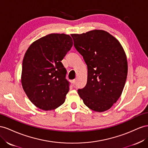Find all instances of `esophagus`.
<instances>
[{"instance_id": "34e87169", "label": "esophagus", "mask_w": 148, "mask_h": 148, "mask_svg": "<svg viewBox=\"0 0 148 148\" xmlns=\"http://www.w3.org/2000/svg\"><path fill=\"white\" fill-rule=\"evenodd\" d=\"M72 83H73V84L74 85V87H75V84H76V81H75V80H73V81H72Z\"/></svg>"}]
</instances>
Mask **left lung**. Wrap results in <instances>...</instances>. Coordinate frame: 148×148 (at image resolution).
I'll return each mask as SVG.
<instances>
[{"mask_svg":"<svg viewBox=\"0 0 148 148\" xmlns=\"http://www.w3.org/2000/svg\"><path fill=\"white\" fill-rule=\"evenodd\" d=\"M75 48L87 66V81L78 94L87 107L102 112L120 98L128 73L125 53L120 42L104 30L71 34Z\"/></svg>","mask_w":148,"mask_h":148,"instance_id":"1","label":"left lung"}]
</instances>
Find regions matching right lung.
<instances>
[{
  "instance_id": "right-lung-1",
  "label": "right lung",
  "mask_w": 148,
  "mask_h": 148,
  "mask_svg": "<svg viewBox=\"0 0 148 148\" xmlns=\"http://www.w3.org/2000/svg\"><path fill=\"white\" fill-rule=\"evenodd\" d=\"M73 45L69 35L51 33L33 42L25 53L21 81L25 94L38 108L51 110L64 102L69 82L61 61Z\"/></svg>"
}]
</instances>
